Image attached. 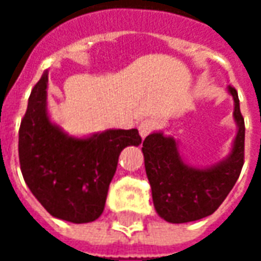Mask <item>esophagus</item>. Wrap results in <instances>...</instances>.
I'll use <instances>...</instances> for the list:
<instances>
[{"instance_id":"34e87169","label":"esophagus","mask_w":261,"mask_h":261,"mask_svg":"<svg viewBox=\"0 0 261 261\" xmlns=\"http://www.w3.org/2000/svg\"><path fill=\"white\" fill-rule=\"evenodd\" d=\"M155 127H156V124H155V121H152V120H142L141 123L138 124L140 136H141L142 138H145L148 134H151V133L155 130Z\"/></svg>"}]
</instances>
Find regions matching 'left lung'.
<instances>
[{
  "label": "left lung",
  "mask_w": 261,
  "mask_h": 261,
  "mask_svg": "<svg viewBox=\"0 0 261 261\" xmlns=\"http://www.w3.org/2000/svg\"><path fill=\"white\" fill-rule=\"evenodd\" d=\"M233 103L238 134L232 151L210 168H193L183 162L173 137L152 133L142 142L148 180L155 210L172 224H185L211 215L222 204L241 175L245 158V120L233 86H228Z\"/></svg>",
  "instance_id": "obj_1"
}]
</instances>
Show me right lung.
I'll return each instance as SVG.
<instances>
[{
	"mask_svg": "<svg viewBox=\"0 0 261 261\" xmlns=\"http://www.w3.org/2000/svg\"><path fill=\"white\" fill-rule=\"evenodd\" d=\"M48 72L32 89L20 121L19 164L33 196L59 219L86 224L103 213L120 152L140 145L137 128L106 130L86 138L68 136L47 114Z\"/></svg>",
	"mask_w": 261,
	"mask_h": 261,
	"instance_id": "obj_1",
	"label": "right lung"
}]
</instances>
